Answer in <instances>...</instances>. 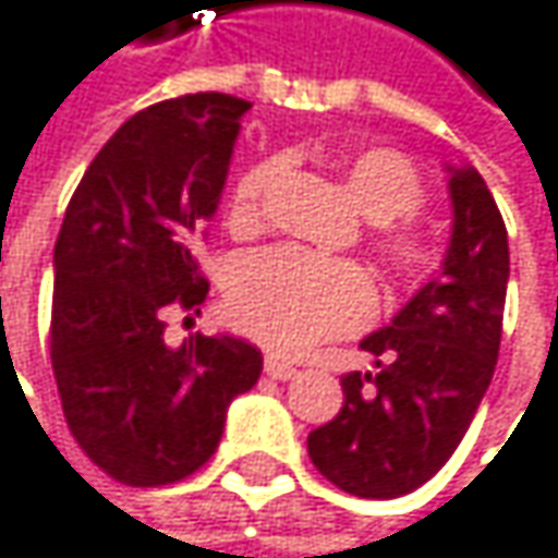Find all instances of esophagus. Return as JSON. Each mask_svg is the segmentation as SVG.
<instances>
[{"label":"esophagus","mask_w":558,"mask_h":558,"mask_svg":"<svg viewBox=\"0 0 558 558\" xmlns=\"http://www.w3.org/2000/svg\"><path fill=\"white\" fill-rule=\"evenodd\" d=\"M265 374H268L271 380H293V377H296V367L271 354V357H265Z\"/></svg>","instance_id":"1"}]
</instances>
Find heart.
<instances>
[{
    "label": "heart",
    "mask_w": 558,
    "mask_h": 558,
    "mask_svg": "<svg viewBox=\"0 0 558 558\" xmlns=\"http://www.w3.org/2000/svg\"><path fill=\"white\" fill-rule=\"evenodd\" d=\"M280 172L278 159L252 166L239 178L229 204L232 227H252L262 214L265 191ZM341 181L357 210L374 223H392L418 210L422 178L392 149H361L341 162ZM389 262L399 271L428 265V252L415 235L386 239ZM374 313V287L367 275L338 258H316L293 248H275L245 258L229 283V316L262 344L296 354L319 338L341 335L367 323Z\"/></svg>",
    "instance_id": "obj_1"
}]
</instances>
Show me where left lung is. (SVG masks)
Segmentation results:
<instances>
[{"mask_svg":"<svg viewBox=\"0 0 558 558\" xmlns=\"http://www.w3.org/2000/svg\"><path fill=\"white\" fill-rule=\"evenodd\" d=\"M450 239L425 287L361 348L377 374L341 377L344 405L306 440L310 460L357 498L415 492L450 460L495 374L508 232L473 166H444Z\"/></svg>","mask_w":558,"mask_h":558,"instance_id":"left-lung-1","label":"left lung"}]
</instances>
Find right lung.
<instances>
[{
  "mask_svg": "<svg viewBox=\"0 0 558 558\" xmlns=\"http://www.w3.org/2000/svg\"><path fill=\"white\" fill-rule=\"evenodd\" d=\"M248 101L220 92L159 101L124 121L78 181L53 245L50 357L78 447L124 485L201 470L229 402L262 377L235 335L172 348L162 313L207 300L194 248L227 187Z\"/></svg>",
  "mask_w": 558,
  "mask_h": 558,
  "instance_id": "obj_1",
  "label": "right lung"
}]
</instances>
